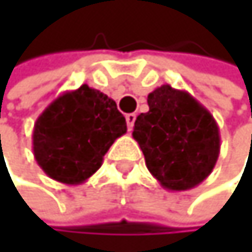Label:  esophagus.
<instances>
[{"label": "esophagus", "instance_id": "34e87169", "mask_svg": "<svg viewBox=\"0 0 252 252\" xmlns=\"http://www.w3.org/2000/svg\"><path fill=\"white\" fill-rule=\"evenodd\" d=\"M125 121H127L128 130L131 131V130H133V125H134V121H136V115H134V113H128V115H125Z\"/></svg>", "mask_w": 252, "mask_h": 252}]
</instances>
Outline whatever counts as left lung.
Listing matches in <instances>:
<instances>
[{"label":"left lung","mask_w":252,"mask_h":252,"mask_svg":"<svg viewBox=\"0 0 252 252\" xmlns=\"http://www.w3.org/2000/svg\"><path fill=\"white\" fill-rule=\"evenodd\" d=\"M150 110L136 118L133 137L151 175L168 190H189L204 181L219 157L213 115L189 92L163 84L148 95Z\"/></svg>","instance_id":"obj_1"}]
</instances>
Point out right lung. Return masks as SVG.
<instances>
[{"label": "right lung", "mask_w": 252, "mask_h": 252, "mask_svg": "<svg viewBox=\"0 0 252 252\" xmlns=\"http://www.w3.org/2000/svg\"><path fill=\"white\" fill-rule=\"evenodd\" d=\"M125 133L116 102L83 84L63 92L36 119L33 154L48 177L75 186L101 168L105 153Z\"/></svg>", "instance_id": "obj_1"}]
</instances>
